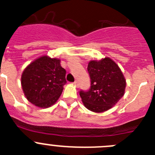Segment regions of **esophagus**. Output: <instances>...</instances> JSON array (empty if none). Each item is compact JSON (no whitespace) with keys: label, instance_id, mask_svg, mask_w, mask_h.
Returning a JSON list of instances; mask_svg holds the SVG:
<instances>
[{"label":"esophagus","instance_id":"obj_1","mask_svg":"<svg viewBox=\"0 0 155 155\" xmlns=\"http://www.w3.org/2000/svg\"><path fill=\"white\" fill-rule=\"evenodd\" d=\"M73 84H74V85L78 86V81H74V83H73Z\"/></svg>","mask_w":155,"mask_h":155}]
</instances>
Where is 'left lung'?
<instances>
[{"instance_id": "8db88e82", "label": "left lung", "mask_w": 155, "mask_h": 155, "mask_svg": "<svg viewBox=\"0 0 155 155\" xmlns=\"http://www.w3.org/2000/svg\"><path fill=\"white\" fill-rule=\"evenodd\" d=\"M91 78L88 91H81L84 105L94 113H102L114 106L124 96L126 80L119 66L109 57L91 61L87 65Z\"/></svg>"}]
</instances>
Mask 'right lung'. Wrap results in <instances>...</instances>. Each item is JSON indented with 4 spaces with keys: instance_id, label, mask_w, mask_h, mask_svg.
Instances as JSON below:
<instances>
[{
    "instance_id": "add662e5",
    "label": "right lung",
    "mask_w": 155,
    "mask_h": 155,
    "mask_svg": "<svg viewBox=\"0 0 155 155\" xmlns=\"http://www.w3.org/2000/svg\"><path fill=\"white\" fill-rule=\"evenodd\" d=\"M65 76L66 71L59 59L41 57L23 71V92L31 104L40 108L50 107L61 96L67 83Z\"/></svg>"
}]
</instances>
